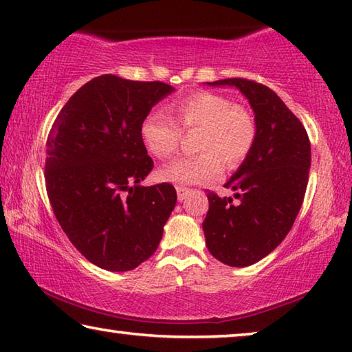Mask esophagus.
<instances>
[{"instance_id": "obj_1", "label": "esophagus", "mask_w": 352, "mask_h": 352, "mask_svg": "<svg viewBox=\"0 0 352 352\" xmlns=\"http://www.w3.org/2000/svg\"><path fill=\"white\" fill-rule=\"evenodd\" d=\"M175 190H177V197H178V201H183V199L186 197V194H188V188H185V186H175Z\"/></svg>"}]
</instances>
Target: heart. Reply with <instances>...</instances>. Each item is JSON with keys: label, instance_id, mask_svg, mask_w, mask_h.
Returning a JSON list of instances; mask_svg holds the SVG:
<instances>
[{"label": "heart", "instance_id": "b5f03b06", "mask_svg": "<svg viewBox=\"0 0 352 352\" xmlns=\"http://www.w3.org/2000/svg\"><path fill=\"white\" fill-rule=\"evenodd\" d=\"M178 123L185 131L201 129L199 156L178 158L158 170L162 182L178 186L201 185L218 180L223 162L228 169L242 164L256 140V123L248 109L232 104L223 94L194 93L172 106ZM140 135L151 155L170 158L178 150L182 129L166 115L151 112L140 124Z\"/></svg>", "mask_w": 352, "mask_h": 352}]
</instances>
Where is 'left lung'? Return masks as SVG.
Masks as SVG:
<instances>
[{
  "label": "left lung",
  "instance_id": "8db88e82",
  "mask_svg": "<svg viewBox=\"0 0 352 352\" xmlns=\"http://www.w3.org/2000/svg\"><path fill=\"white\" fill-rule=\"evenodd\" d=\"M207 85L235 87L254 112V145L226 183L239 202L208 191L202 223L213 258L246 267L270 254L296 221L310 174V139L300 120L269 87L246 78Z\"/></svg>",
  "mask_w": 352,
  "mask_h": 352
}]
</instances>
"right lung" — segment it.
Returning a JSON list of instances; mask_svg holds the SVG:
<instances>
[{"instance_id": "right-lung-1", "label": "right lung", "mask_w": 352, "mask_h": 352, "mask_svg": "<svg viewBox=\"0 0 352 352\" xmlns=\"http://www.w3.org/2000/svg\"><path fill=\"white\" fill-rule=\"evenodd\" d=\"M174 91L162 82L94 77L72 94L47 138L45 186L71 243L109 272L155 253L177 202L170 183L142 186L153 169L140 124Z\"/></svg>"}]
</instances>
